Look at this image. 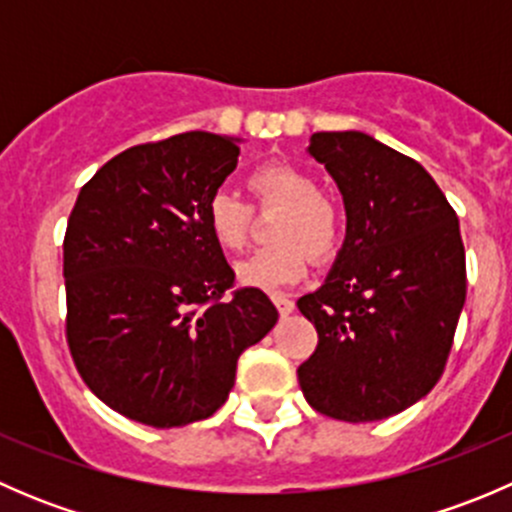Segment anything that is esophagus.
I'll return each mask as SVG.
<instances>
[{"label":"esophagus","mask_w":512,"mask_h":512,"mask_svg":"<svg viewBox=\"0 0 512 512\" xmlns=\"http://www.w3.org/2000/svg\"><path fill=\"white\" fill-rule=\"evenodd\" d=\"M272 302H275L277 312H280L282 317H287V314L294 312V302L289 297H285V294H275V297H272Z\"/></svg>","instance_id":"1"}]
</instances>
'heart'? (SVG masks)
<instances>
[{
  "mask_svg": "<svg viewBox=\"0 0 512 512\" xmlns=\"http://www.w3.org/2000/svg\"><path fill=\"white\" fill-rule=\"evenodd\" d=\"M247 188L260 208L280 210L270 225L272 247L247 257L235 270L242 287L277 292L297 285L307 275L309 257L327 260L342 240V213L307 170L275 160L255 168ZM205 223L215 245L223 252H240L250 235V208L230 190H215L205 205Z\"/></svg>",
  "mask_w": 512,
  "mask_h": 512,
  "instance_id": "obj_1",
  "label": "heart"
}]
</instances>
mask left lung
<instances>
[{
  "label": "left lung",
  "instance_id": "left-lung-1",
  "mask_svg": "<svg viewBox=\"0 0 512 512\" xmlns=\"http://www.w3.org/2000/svg\"><path fill=\"white\" fill-rule=\"evenodd\" d=\"M347 235L322 287L297 307L319 344L297 369L319 414L364 423L401 414L441 379L466 302L458 218L421 163L361 131H322Z\"/></svg>",
  "mask_w": 512,
  "mask_h": 512
}]
</instances>
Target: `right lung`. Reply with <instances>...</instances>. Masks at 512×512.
Listing matches in <instances>:
<instances>
[{
	"label": "right lung",
	"instance_id": "right-lung-1",
	"mask_svg": "<svg viewBox=\"0 0 512 512\" xmlns=\"http://www.w3.org/2000/svg\"><path fill=\"white\" fill-rule=\"evenodd\" d=\"M240 138L190 131L133 146L81 188L64 240L66 337L81 379L131 421L175 428L210 418L237 359L277 324L205 223L237 168Z\"/></svg>",
	"mask_w": 512,
	"mask_h": 512
}]
</instances>
